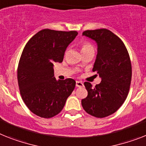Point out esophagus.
I'll return each instance as SVG.
<instances>
[{
	"label": "esophagus",
	"mask_w": 146,
	"mask_h": 146,
	"mask_svg": "<svg viewBox=\"0 0 146 146\" xmlns=\"http://www.w3.org/2000/svg\"><path fill=\"white\" fill-rule=\"evenodd\" d=\"M76 85L77 88H81V87H82L84 84H83V83L82 82H80V81H76Z\"/></svg>",
	"instance_id": "34e87169"
}]
</instances>
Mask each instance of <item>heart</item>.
I'll list each match as a JSON object with an SVG mask.
<instances>
[{"label":"heart","instance_id":"obj_1","mask_svg":"<svg viewBox=\"0 0 146 146\" xmlns=\"http://www.w3.org/2000/svg\"><path fill=\"white\" fill-rule=\"evenodd\" d=\"M94 50L93 45L89 42H84L82 43V44L81 46V50H82V52H85V51H88V50Z\"/></svg>","mask_w":146,"mask_h":146}]
</instances>
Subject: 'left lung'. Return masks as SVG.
Masks as SVG:
<instances>
[{"mask_svg":"<svg viewBox=\"0 0 146 146\" xmlns=\"http://www.w3.org/2000/svg\"><path fill=\"white\" fill-rule=\"evenodd\" d=\"M82 35L97 43L93 72L102 81L94 88L90 82L84 83L88 96L82 100V105L93 117L104 118L116 112L125 101L131 82V59L124 43L108 29L85 30Z\"/></svg>","mask_w":146,"mask_h":146,"instance_id":"1","label":"left lung"}]
</instances>
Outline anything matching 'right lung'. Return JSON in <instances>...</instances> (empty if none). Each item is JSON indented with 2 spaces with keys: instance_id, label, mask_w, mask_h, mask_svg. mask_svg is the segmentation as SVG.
<instances>
[{
  "instance_id": "add662e5",
  "label": "right lung",
  "mask_w": 146,
  "mask_h": 146,
  "mask_svg": "<svg viewBox=\"0 0 146 146\" xmlns=\"http://www.w3.org/2000/svg\"><path fill=\"white\" fill-rule=\"evenodd\" d=\"M76 31L44 29L33 35L22 52L18 82L22 100L29 110L42 118L58 114L76 86L73 79L57 81L53 64L62 62Z\"/></svg>"
}]
</instances>
